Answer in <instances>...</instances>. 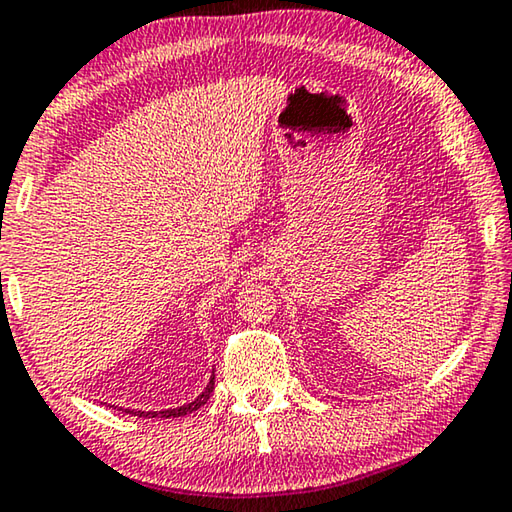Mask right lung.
<instances>
[{
	"instance_id": "add662e5",
	"label": "right lung",
	"mask_w": 512,
	"mask_h": 512,
	"mask_svg": "<svg viewBox=\"0 0 512 512\" xmlns=\"http://www.w3.org/2000/svg\"><path fill=\"white\" fill-rule=\"evenodd\" d=\"M214 392V376L209 378V383H207V387H205V392H202L196 401H191V403H186V405H180V408H168V410H159V412H154V410H150V412H143V410H125V412H129V415H134V417H164V419H170V417H184V415H191V412H196L198 408H202V405L207 403V399H209V394Z\"/></svg>"
}]
</instances>
